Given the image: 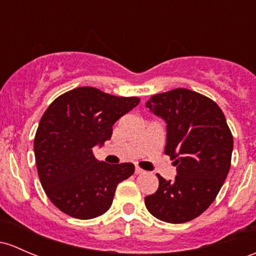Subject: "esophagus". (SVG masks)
Returning <instances> with one entry per match:
<instances>
[{
    "mask_svg": "<svg viewBox=\"0 0 256 256\" xmlns=\"http://www.w3.org/2000/svg\"><path fill=\"white\" fill-rule=\"evenodd\" d=\"M135 173L137 174V176H140V174H144V173H146V172H144V169H141V168H138V166H136V168H135Z\"/></svg>",
    "mask_w": 256,
    "mask_h": 256,
    "instance_id": "esophagus-1",
    "label": "esophagus"
}]
</instances>
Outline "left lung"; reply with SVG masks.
<instances>
[{"instance_id":"obj_1","label":"left lung","mask_w":256,"mask_h":256,"mask_svg":"<svg viewBox=\"0 0 256 256\" xmlns=\"http://www.w3.org/2000/svg\"><path fill=\"white\" fill-rule=\"evenodd\" d=\"M146 108L166 124L164 153L174 160L176 176L144 198L156 218L184 223L200 216L214 202L230 168L233 137L220 106L185 88L156 94Z\"/></svg>"}]
</instances>
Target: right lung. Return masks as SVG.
Returning a JSON list of instances; mask_svg holds the SVG:
<instances>
[{
	"label": "right lung",
	"mask_w": 256,
	"mask_h": 256,
	"mask_svg": "<svg viewBox=\"0 0 256 256\" xmlns=\"http://www.w3.org/2000/svg\"><path fill=\"white\" fill-rule=\"evenodd\" d=\"M138 103L136 96L80 87L50 104L38 126L34 154L42 189L60 211L90 220L110 208L118 184L135 166L100 162L92 150L110 140L112 125Z\"/></svg>",
	"instance_id": "obj_1"
}]
</instances>
